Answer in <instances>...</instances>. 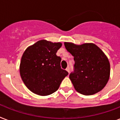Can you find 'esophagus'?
Returning <instances> with one entry per match:
<instances>
[{
	"label": "esophagus",
	"instance_id": "34e87169",
	"mask_svg": "<svg viewBox=\"0 0 120 120\" xmlns=\"http://www.w3.org/2000/svg\"><path fill=\"white\" fill-rule=\"evenodd\" d=\"M66 70H67V71L69 73V72H70V67H67V68L66 69Z\"/></svg>",
	"mask_w": 120,
	"mask_h": 120
}]
</instances>
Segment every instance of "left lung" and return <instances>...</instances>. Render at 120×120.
<instances>
[{
    "label": "left lung",
    "instance_id": "8db88e82",
    "mask_svg": "<svg viewBox=\"0 0 120 120\" xmlns=\"http://www.w3.org/2000/svg\"><path fill=\"white\" fill-rule=\"evenodd\" d=\"M65 47L73 56V71L69 75L75 89L84 95L101 91L107 83L110 65L106 56L93 43L77 45L65 43Z\"/></svg>",
    "mask_w": 120,
    "mask_h": 120
}]
</instances>
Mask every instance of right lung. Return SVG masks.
Segmentation results:
<instances>
[{
    "instance_id": "add662e5",
    "label": "right lung",
    "mask_w": 120,
    "mask_h": 120,
    "mask_svg": "<svg viewBox=\"0 0 120 120\" xmlns=\"http://www.w3.org/2000/svg\"><path fill=\"white\" fill-rule=\"evenodd\" d=\"M61 43L40 40L29 47L22 56L20 73L25 86L33 93L47 96L58 89L68 73L61 68L62 58L56 55Z\"/></svg>"
}]
</instances>
